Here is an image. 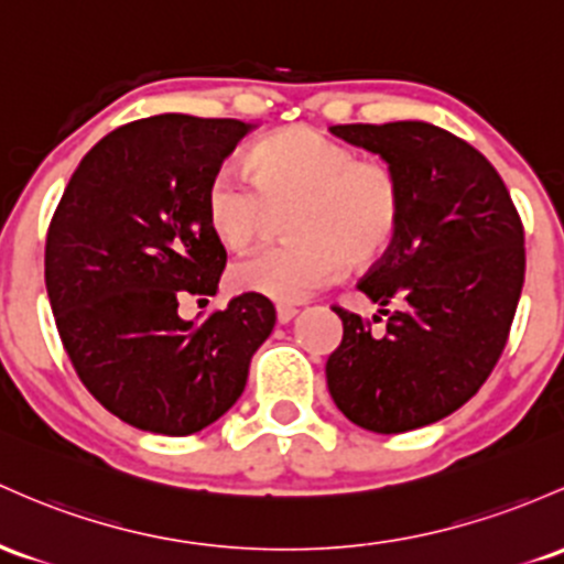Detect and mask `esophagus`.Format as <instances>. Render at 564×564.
Instances as JSON below:
<instances>
[{"instance_id": "34e87169", "label": "esophagus", "mask_w": 564, "mask_h": 564, "mask_svg": "<svg viewBox=\"0 0 564 564\" xmlns=\"http://www.w3.org/2000/svg\"><path fill=\"white\" fill-rule=\"evenodd\" d=\"M294 315H296V307H292V305H278L275 307L278 324H289V321H292Z\"/></svg>"}]
</instances>
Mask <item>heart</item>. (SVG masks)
Instances as JSON below:
<instances>
[{
	"label": "heart",
	"mask_w": 564,
	"mask_h": 564,
	"mask_svg": "<svg viewBox=\"0 0 564 564\" xmlns=\"http://www.w3.org/2000/svg\"><path fill=\"white\" fill-rule=\"evenodd\" d=\"M249 173L221 165L203 192L208 230L225 249L243 251L264 232L270 212L292 208V243L238 262V292L302 302L343 275L345 262H375L399 232L401 182L388 163L358 158L345 141L311 126H289L251 147Z\"/></svg>",
	"instance_id": "heart-1"
}]
</instances>
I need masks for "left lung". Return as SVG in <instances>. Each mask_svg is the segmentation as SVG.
Instances as JSON below:
<instances>
[{
  "label": "left lung",
  "mask_w": 564,
  "mask_h": 564,
  "mask_svg": "<svg viewBox=\"0 0 564 564\" xmlns=\"http://www.w3.org/2000/svg\"><path fill=\"white\" fill-rule=\"evenodd\" d=\"M329 131L391 165L404 208L391 249L358 281L388 315L386 332L334 307L343 343L326 386L361 429H423L460 410L506 348L524 283L522 219L490 160L444 128L401 120ZM393 299L402 307L388 314Z\"/></svg>",
  "instance_id": "left-lung-1"
}]
</instances>
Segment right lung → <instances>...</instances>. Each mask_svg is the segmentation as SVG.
I'll list each match as a JSON object with an SVG mask.
<instances>
[{"instance_id":"add662e5","label":"right lung","mask_w":564,"mask_h":564,"mask_svg":"<svg viewBox=\"0 0 564 564\" xmlns=\"http://www.w3.org/2000/svg\"><path fill=\"white\" fill-rule=\"evenodd\" d=\"M251 122L158 115L104 135L72 173L45 246L61 343L83 386L122 423L189 436L243 393L275 307L240 294L184 321L187 294L214 296L227 251L203 192Z\"/></svg>"}]
</instances>
